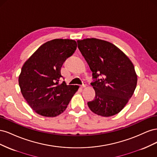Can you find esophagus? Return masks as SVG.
Listing matches in <instances>:
<instances>
[{
  "label": "esophagus",
  "mask_w": 157,
  "mask_h": 157,
  "mask_svg": "<svg viewBox=\"0 0 157 157\" xmlns=\"http://www.w3.org/2000/svg\"><path fill=\"white\" fill-rule=\"evenodd\" d=\"M86 83L85 82H84L83 84L81 85V88H84V87H86Z\"/></svg>",
  "instance_id": "obj_1"
}]
</instances>
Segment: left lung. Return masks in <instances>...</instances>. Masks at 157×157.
<instances>
[{"instance_id": "8db88e82", "label": "left lung", "mask_w": 157, "mask_h": 157, "mask_svg": "<svg viewBox=\"0 0 157 157\" xmlns=\"http://www.w3.org/2000/svg\"><path fill=\"white\" fill-rule=\"evenodd\" d=\"M77 43L92 71L91 84L96 97L88 102L90 109L102 117L116 115L125 107L136 88L134 65L111 42L92 38L77 40Z\"/></svg>"}]
</instances>
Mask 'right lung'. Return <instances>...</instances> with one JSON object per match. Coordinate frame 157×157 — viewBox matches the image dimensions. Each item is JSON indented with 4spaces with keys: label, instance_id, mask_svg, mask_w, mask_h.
<instances>
[{
    "label": "right lung",
    "instance_id": "add662e5",
    "mask_svg": "<svg viewBox=\"0 0 157 157\" xmlns=\"http://www.w3.org/2000/svg\"><path fill=\"white\" fill-rule=\"evenodd\" d=\"M74 40L54 39L38 48L23 65L19 85L23 98L36 113L56 117L67 108L78 89L77 85H67L61 67L77 49Z\"/></svg>",
    "mask_w": 157,
    "mask_h": 157
}]
</instances>
